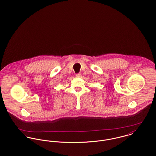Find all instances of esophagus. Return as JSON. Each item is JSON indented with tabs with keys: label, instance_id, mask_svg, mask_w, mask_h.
Here are the masks:
<instances>
[{
	"label": "esophagus",
	"instance_id": "34e87169",
	"mask_svg": "<svg viewBox=\"0 0 156 156\" xmlns=\"http://www.w3.org/2000/svg\"><path fill=\"white\" fill-rule=\"evenodd\" d=\"M75 76H76V77H77V78H80V77L81 76V73H76V74L75 75Z\"/></svg>",
	"mask_w": 156,
	"mask_h": 156
}]
</instances>
